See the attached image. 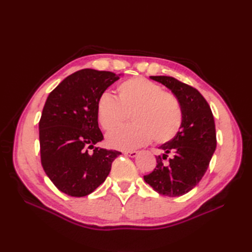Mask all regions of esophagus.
Instances as JSON below:
<instances>
[{
  "instance_id": "1",
  "label": "esophagus",
  "mask_w": 252,
  "mask_h": 252,
  "mask_svg": "<svg viewBox=\"0 0 252 252\" xmlns=\"http://www.w3.org/2000/svg\"><path fill=\"white\" fill-rule=\"evenodd\" d=\"M123 154L127 155V156H130L131 158H134V157H136L137 155H138V152H136V151H129V152H125Z\"/></svg>"
}]
</instances>
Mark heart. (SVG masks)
<instances>
[{
  "mask_svg": "<svg viewBox=\"0 0 252 252\" xmlns=\"http://www.w3.org/2000/svg\"><path fill=\"white\" fill-rule=\"evenodd\" d=\"M118 96L103 93L96 112L99 125L110 131L121 126L129 115L133 125L122 126L107 135L109 145L133 149L151 143L170 142L183 123V109L175 95L164 92L161 85L143 77H134L117 87Z\"/></svg>",
  "mask_w": 252,
  "mask_h": 252,
  "instance_id": "heart-1",
  "label": "heart"
}]
</instances>
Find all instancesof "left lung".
Returning <instances> with one entry per match:
<instances>
[{
	"label": "left lung",
	"mask_w": 252,
	"mask_h": 252,
	"mask_svg": "<svg viewBox=\"0 0 252 252\" xmlns=\"http://www.w3.org/2000/svg\"><path fill=\"white\" fill-rule=\"evenodd\" d=\"M151 79L178 97L183 109V123L178 135L159 147L163 154L156 157V168L144 175V180L160 195L178 197L194 189L206 173L217 147L215 119L205 97L190 85L167 76ZM169 154L171 158L164 163Z\"/></svg>",
	"instance_id": "left-lung-1"
}]
</instances>
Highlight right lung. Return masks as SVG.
Masks as SVG:
<instances>
[{
    "label": "right lung",
    "mask_w": 252,
    "mask_h": 252,
    "mask_svg": "<svg viewBox=\"0 0 252 252\" xmlns=\"http://www.w3.org/2000/svg\"><path fill=\"white\" fill-rule=\"evenodd\" d=\"M119 76L82 69L63 79L45 101L39 122L41 163L53 184L69 196L93 192L121 155L94 147L104 138L98 127L97 100Z\"/></svg>",
    "instance_id": "right-lung-1"
}]
</instances>
